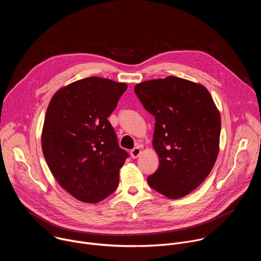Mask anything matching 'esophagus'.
I'll return each instance as SVG.
<instances>
[{"label":"esophagus","instance_id":"1","mask_svg":"<svg viewBox=\"0 0 261 261\" xmlns=\"http://www.w3.org/2000/svg\"><path fill=\"white\" fill-rule=\"evenodd\" d=\"M140 153H141V151H140V148L139 147H134V148H132V150L130 151V155H131V157L133 158V159H135V158H137L139 155H140Z\"/></svg>","mask_w":261,"mask_h":261}]
</instances>
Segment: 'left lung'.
Here are the masks:
<instances>
[{"label":"left lung","mask_w":261,"mask_h":261,"mask_svg":"<svg viewBox=\"0 0 261 261\" xmlns=\"http://www.w3.org/2000/svg\"><path fill=\"white\" fill-rule=\"evenodd\" d=\"M134 92L156 120L153 145L160 164L147 182L168 198L186 196L206 178L218 157L219 110L203 86L175 76L140 83Z\"/></svg>","instance_id":"left-lung-1"}]
</instances>
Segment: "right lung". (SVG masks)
Returning <instances> with one entry per match:
<instances>
[{
    "instance_id": "add662e5",
    "label": "right lung",
    "mask_w": 261,
    "mask_h": 261,
    "mask_svg": "<svg viewBox=\"0 0 261 261\" xmlns=\"http://www.w3.org/2000/svg\"><path fill=\"white\" fill-rule=\"evenodd\" d=\"M126 90V84L92 76L62 88L49 102L43 155L58 182L81 201L99 202L118 188L129 155L107 119Z\"/></svg>"
}]
</instances>
